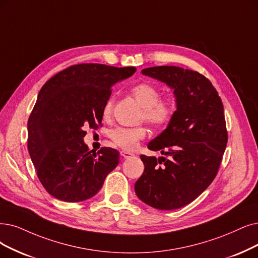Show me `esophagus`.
Wrapping results in <instances>:
<instances>
[{"label":"esophagus","mask_w":258,"mask_h":258,"mask_svg":"<svg viewBox=\"0 0 258 258\" xmlns=\"http://www.w3.org/2000/svg\"><path fill=\"white\" fill-rule=\"evenodd\" d=\"M120 156H121L123 159H129V158L135 156V154L129 152V151H123V150H122V151H120Z\"/></svg>","instance_id":"34e87169"}]
</instances>
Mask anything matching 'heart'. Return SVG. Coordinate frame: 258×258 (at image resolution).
Wrapping results in <instances>:
<instances>
[{
	"label": "heart",
	"mask_w": 258,
	"mask_h": 258,
	"mask_svg": "<svg viewBox=\"0 0 258 258\" xmlns=\"http://www.w3.org/2000/svg\"><path fill=\"white\" fill-rule=\"evenodd\" d=\"M131 93L139 104L144 108L142 119H145L154 127H164L171 120L173 115V107L171 101L161 98L160 90L149 82H140L133 86ZM114 98L112 96L107 99L102 108V117L108 119L113 110ZM147 130L144 127L125 128L118 127L113 129L110 133V138L116 146L131 151L135 150L140 141L145 139Z\"/></svg>",
	"instance_id": "1"
}]
</instances>
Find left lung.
Instances as JSON below:
<instances>
[{
  "mask_svg": "<svg viewBox=\"0 0 258 258\" xmlns=\"http://www.w3.org/2000/svg\"><path fill=\"white\" fill-rule=\"evenodd\" d=\"M142 74L173 90L177 110L167 128L148 144L163 157L141 156L145 169L135 190L154 209H180L207 189L218 172L228 142L223 105L212 82L196 71L162 66Z\"/></svg>",
  "mask_w": 258,
  "mask_h": 258,
  "instance_id": "obj_1",
  "label": "left lung"
}]
</instances>
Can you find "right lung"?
Listing matches in <instances>:
<instances>
[{
  "instance_id": "obj_1",
  "label": "right lung",
  "mask_w": 258,
  "mask_h": 258,
  "mask_svg": "<svg viewBox=\"0 0 258 258\" xmlns=\"http://www.w3.org/2000/svg\"><path fill=\"white\" fill-rule=\"evenodd\" d=\"M136 71L133 67L75 64L41 88L27 122V148L41 184L56 199L80 202L92 198L117 166L116 149L89 150L85 129L96 130L101 125L112 86Z\"/></svg>"
}]
</instances>
